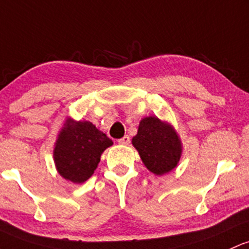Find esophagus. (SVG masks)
<instances>
[{"instance_id":"obj_1","label":"esophagus","mask_w":249,"mask_h":249,"mask_svg":"<svg viewBox=\"0 0 249 249\" xmlns=\"http://www.w3.org/2000/svg\"><path fill=\"white\" fill-rule=\"evenodd\" d=\"M118 143L122 144V145H127V144H130V137L127 135L124 136V137L118 139Z\"/></svg>"}]
</instances>
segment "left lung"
<instances>
[{
  "mask_svg": "<svg viewBox=\"0 0 249 249\" xmlns=\"http://www.w3.org/2000/svg\"><path fill=\"white\" fill-rule=\"evenodd\" d=\"M142 160L151 173L163 175L171 171L181 157L182 145L173 127L157 117H146L139 123L132 138Z\"/></svg>",
  "mask_w": 249,
  "mask_h": 249,
  "instance_id": "8db88e82",
  "label": "left lung"
}]
</instances>
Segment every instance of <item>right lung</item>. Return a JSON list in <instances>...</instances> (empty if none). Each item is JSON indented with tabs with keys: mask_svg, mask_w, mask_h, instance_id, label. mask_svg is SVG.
Listing matches in <instances>:
<instances>
[{
	"mask_svg": "<svg viewBox=\"0 0 249 249\" xmlns=\"http://www.w3.org/2000/svg\"><path fill=\"white\" fill-rule=\"evenodd\" d=\"M113 142L89 122L68 119L54 149V162L59 174L73 183L89 179L100 162L104 150Z\"/></svg>",
	"mask_w": 249,
	"mask_h": 249,
	"instance_id": "1",
	"label": "right lung"
}]
</instances>
